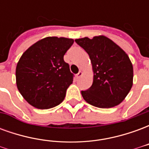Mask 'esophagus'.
Wrapping results in <instances>:
<instances>
[{
  "instance_id": "34e87169",
  "label": "esophagus",
  "mask_w": 149,
  "mask_h": 149,
  "mask_svg": "<svg viewBox=\"0 0 149 149\" xmlns=\"http://www.w3.org/2000/svg\"><path fill=\"white\" fill-rule=\"evenodd\" d=\"M82 74H83V72H82L81 71H79V72H78L77 74L76 75V77H77V78H80L81 77V76H82Z\"/></svg>"
}]
</instances>
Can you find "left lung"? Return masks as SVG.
I'll return each mask as SVG.
<instances>
[{
    "label": "left lung",
    "instance_id": "1",
    "mask_svg": "<svg viewBox=\"0 0 149 149\" xmlns=\"http://www.w3.org/2000/svg\"><path fill=\"white\" fill-rule=\"evenodd\" d=\"M75 41L88 54L94 72L92 86L81 91L84 100L101 109L121 103L131 89L133 80V68L128 55L104 36Z\"/></svg>",
    "mask_w": 149,
    "mask_h": 149
}]
</instances>
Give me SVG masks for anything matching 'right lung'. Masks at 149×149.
<instances>
[{"label":"right lung","instance_id":"obj_1","mask_svg":"<svg viewBox=\"0 0 149 149\" xmlns=\"http://www.w3.org/2000/svg\"><path fill=\"white\" fill-rule=\"evenodd\" d=\"M73 42L65 37H45L22 54L16 68L17 85L31 105L48 109L65 99L74 75L64 61V55Z\"/></svg>","mask_w":149,"mask_h":149}]
</instances>
